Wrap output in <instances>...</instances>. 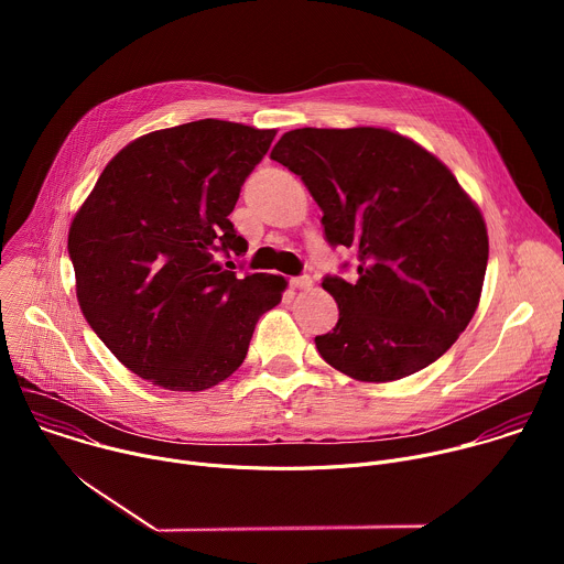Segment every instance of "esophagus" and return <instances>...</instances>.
Here are the masks:
<instances>
[{
    "mask_svg": "<svg viewBox=\"0 0 564 564\" xmlns=\"http://www.w3.org/2000/svg\"><path fill=\"white\" fill-rule=\"evenodd\" d=\"M290 283H292V288H296V290H307V288L312 285V279H310L307 274H301V276H294Z\"/></svg>",
    "mask_w": 564,
    "mask_h": 564,
    "instance_id": "34e87169",
    "label": "esophagus"
}]
</instances>
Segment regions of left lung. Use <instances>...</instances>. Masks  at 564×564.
Here are the masks:
<instances>
[{
  "instance_id": "8db88e82",
  "label": "left lung",
  "mask_w": 564,
  "mask_h": 564,
  "mask_svg": "<svg viewBox=\"0 0 564 564\" xmlns=\"http://www.w3.org/2000/svg\"><path fill=\"white\" fill-rule=\"evenodd\" d=\"M272 160L301 176L326 240L357 254V279L324 276L339 305L318 355L359 381L437 361L473 318L489 261L487 225L457 178L388 129H294ZM346 268V265H344Z\"/></svg>"
}]
</instances>
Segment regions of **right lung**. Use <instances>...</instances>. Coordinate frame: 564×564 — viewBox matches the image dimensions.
Returning a JSON list of instances; mask_svg holds the SVG:
<instances>
[{
  "label": "right lung",
  "mask_w": 564,
  "mask_h": 564,
  "mask_svg": "<svg viewBox=\"0 0 564 564\" xmlns=\"http://www.w3.org/2000/svg\"><path fill=\"white\" fill-rule=\"evenodd\" d=\"M276 131L196 120L129 142L68 229L77 303L138 377L205 390L243 364L257 321L285 279L225 268L243 254L229 214Z\"/></svg>",
  "instance_id": "right-lung-1"
}]
</instances>
